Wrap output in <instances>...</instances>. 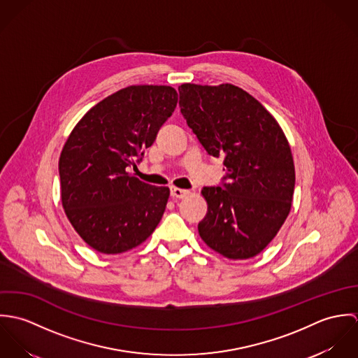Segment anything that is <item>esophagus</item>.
I'll list each match as a JSON object with an SVG mask.
<instances>
[{"mask_svg": "<svg viewBox=\"0 0 358 358\" xmlns=\"http://www.w3.org/2000/svg\"><path fill=\"white\" fill-rule=\"evenodd\" d=\"M186 196H189V190H183V189H178V187H171V197H173V199H185Z\"/></svg>", "mask_w": 358, "mask_h": 358, "instance_id": "34e87169", "label": "esophagus"}]
</instances>
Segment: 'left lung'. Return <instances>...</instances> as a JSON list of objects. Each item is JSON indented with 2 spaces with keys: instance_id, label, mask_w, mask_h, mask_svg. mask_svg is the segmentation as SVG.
<instances>
[{
  "instance_id": "obj_1",
  "label": "left lung",
  "mask_w": 358,
  "mask_h": 358,
  "mask_svg": "<svg viewBox=\"0 0 358 358\" xmlns=\"http://www.w3.org/2000/svg\"><path fill=\"white\" fill-rule=\"evenodd\" d=\"M179 106L206 153L223 158V182L204 187L199 223L205 244L229 259L260 254L292 205L295 166L275 118L244 90L182 84Z\"/></svg>"
}]
</instances>
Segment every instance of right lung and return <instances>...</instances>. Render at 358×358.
Returning <instances> with one entry per match:
<instances>
[{
    "label": "right lung",
    "instance_id": "obj_1",
    "mask_svg": "<svg viewBox=\"0 0 358 358\" xmlns=\"http://www.w3.org/2000/svg\"><path fill=\"white\" fill-rule=\"evenodd\" d=\"M176 103L172 87H127L95 104L66 141L59 158L62 205L74 230L98 252H127L159 223L169 189L128 171L142 161Z\"/></svg>",
    "mask_w": 358,
    "mask_h": 358
}]
</instances>
